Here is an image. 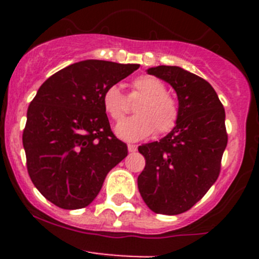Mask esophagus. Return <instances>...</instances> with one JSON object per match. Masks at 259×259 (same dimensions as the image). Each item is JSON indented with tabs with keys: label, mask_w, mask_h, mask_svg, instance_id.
Listing matches in <instances>:
<instances>
[{
	"label": "esophagus",
	"mask_w": 259,
	"mask_h": 259,
	"mask_svg": "<svg viewBox=\"0 0 259 259\" xmlns=\"http://www.w3.org/2000/svg\"><path fill=\"white\" fill-rule=\"evenodd\" d=\"M136 150H137L136 145H134V144H128V152L134 153V152H136Z\"/></svg>",
	"instance_id": "1"
}]
</instances>
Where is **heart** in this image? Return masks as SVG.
I'll return each mask as SVG.
<instances>
[{
    "label": "heart",
    "instance_id": "1",
    "mask_svg": "<svg viewBox=\"0 0 259 259\" xmlns=\"http://www.w3.org/2000/svg\"><path fill=\"white\" fill-rule=\"evenodd\" d=\"M132 88L143 96L135 107L136 115L125 119L116 127V134L124 140H140L157 131L158 135L171 132L179 122V102L166 92L161 79L141 75L132 80ZM105 113L114 122H120L125 115V100L118 85H109L102 93Z\"/></svg>",
    "mask_w": 259,
    "mask_h": 259
}]
</instances>
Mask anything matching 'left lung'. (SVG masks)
Returning <instances> with one entry per match:
<instances>
[{"mask_svg": "<svg viewBox=\"0 0 259 259\" xmlns=\"http://www.w3.org/2000/svg\"><path fill=\"white\" fill-rule=\"evenodd\" d=\"M148 74L175 89L180 116L167 136L139 146L145 168L137 178V185L152 211L182 214L218 179L228 141L226 113L214 88L202 77L176 66H157Z\"/></svg>", "mask_w": 259, "mask_h": 259, "instance_id": "1", "label": "left lung"}]
</instances>
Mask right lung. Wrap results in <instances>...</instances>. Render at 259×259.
Here are the masks:
<instances>
[{"label":"right lung","instance_id":"add662e5","mask_svg":"<svg viewBox=\"0 0 259 259\" xmlns=\"http://www.w3.org/2000/svg\"><path fill=\"white\" fill-rule=\"evenodd\" d=\"M140 65L88 59L47 79L27 111V170L42 196L61 209L88 206L113 167L128 154L102 106V93Z\"/></svg>","mask_w":259,"mask_h":259}]
</instances>
